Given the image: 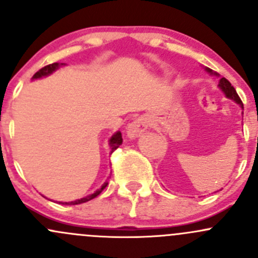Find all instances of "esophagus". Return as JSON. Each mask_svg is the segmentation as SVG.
<instances>
[{
    "mask_svg": "<svg viewBox=\"0 0 258 258\" xmlns=\"http://www.w3.org/2000/svg\"><path fill=\"white\" fill-rule=\"evenodd\" d=\"M151 123H152V121H151V117L148 116V114L137 117V118L134 119V121L128 124V127H127V137L134 140L142 136V135L147 131L148 127L151 126Z\"/></svg>",
    "mask_w": 258,
    "mask_h": 258,
    "instance_id": "34e87169",
    "label": "esophagus"
}]
</instances>
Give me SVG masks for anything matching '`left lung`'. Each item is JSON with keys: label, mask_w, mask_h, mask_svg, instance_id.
<instances>
[{"label": "left lung", "mask_w": 258, "mask_h": 258, "mask_svg": "<svg viewBox=\"0 0 258 258\" xmlns=\"http://www.w3.org/2000/svg\"><path fill=\"white\" fill-rule=\"evenodd\" d=\"M205 70H206V71L209 72L210 75H215V76L220 77V75H218L217 72H213L211 69H207V67H205ZM218 87H220L221 91H222V92L225 93L226 97L230 98V100H232V101H235V102L237 103V105H240V107L242 108V110H243V103H242L241 98L238 97L237 92H236V90H235V88H233V86L231 85V83L228 82V81L226 80L225 77L220 79V83H218Z\"/></svg>", "instance_id": "left-lung-1"}]
</instances>
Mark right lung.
I'll return each instance as SVG.
<instances>
[{"mask_svg": "<svg viewBox=\"0 0 258 258\" xmlns=\"http://www.w3.org/2000/svg\"><path fill=\"white\" fill-rule=\"evenodd\" d=\"M62 66H64V63H58V62H54V63H51V64H48V66H45V67H43V69H41L40 71H37L35 75H33L32 80H38V79H43V77H47V76H49V75L53 74L54 71H57V70H58L59 67H62ZM121 144H122V135H121V132H119V131L114 132L112 136H111L110 141H108V146H110V148H111V153H112L114 150H117V148L119 147V145H121ZM107 184H108V182L106 181L105 183H103L102 186L100 187V188L96 189V191L93 192V194H91V195H88V196L83 197V199L75 200V201H70V202H59V204L70 205V206H71V205L85 204V202L91 201V200H92V199L97 197L98 195H100L101 192L103 191V188H105V187L107 186Z\"/></svg>", "mask_w": 258, "mask_h": 258, "instance_id": "obj_1", "label": "right lung"}]
</instances>
